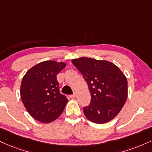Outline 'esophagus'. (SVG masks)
<instances>
[{
  "mask_svg": "<svg viewBox=\"0 0 152 152\" xmlns=\"http://www.w3.org/2000/svg\"><path fill=\"white\" fill-rule=\"evenodd\" d=\"M75 96H76V94L75 93H74L72 95H70V97L71 99H74Z\"/></svg>",
  "mask_w": 152,
  "mask_h": 152,
  "instance_id": "obj_1",
  "label": "esophagus"
}]
</instances>
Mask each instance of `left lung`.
I'll list each match as a JSON object with an SVG mask.
<instances>
[{"label":"left lung","mask_w":152,"mask_h":152,"mask_svg":"<svg viewBox=\"0 0 152 152\" xmlns=\"http://www.w3.org/2000/svg\"><path fill=\"white\" fill-rule=\"evenodd\" d=\"M73 65L83 75L91 93L89 106L83 108L87 119L103 124L121 111L128 97V81L113 63L82 57L73 59Z\"/></svg>","instance_id":"8db88e82"}]
</instances>
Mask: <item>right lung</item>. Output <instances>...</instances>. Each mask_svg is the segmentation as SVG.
Returning <instances> with one entry per match:
<instances>
[{
    "label": "right lung",
    "mask_w": 152,
    "mask_h": 152,
    "mask_svg": "<svg viewBox=\"0 0 152 152\" xmlns=\"http://www.w3.org/2000/svg\"><path fill=\"white\" fill-rule=\"evenodd\" d=\"M65 67L62 62H42L28 70L22 79V103L28 113L41 123H48L57 119L68 102L67 97L60 93L56 78Z\"/></svg>",
    "instance_id": "add662e5"
}]
</instances>
